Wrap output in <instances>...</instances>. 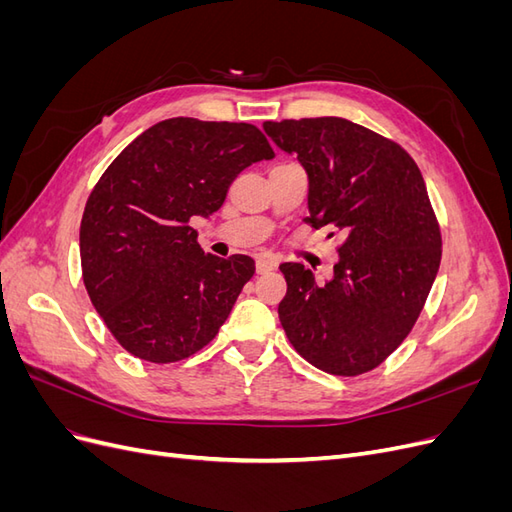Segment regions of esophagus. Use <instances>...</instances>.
I'll use <instances>...</instances> for the list:
<instances>
[{
  "label": "esophagus",
  "mask_w": 512,
  "mask_h": 512,
  "mask_svg": "<svg viewBox=\"0 0 512 512\" xmlns=\"http://www.w3.org/2000/svg\"><path fill=\"white\" fill-rule=\"evenodd\" d=\"M271 269H275V258L273 256H258L256 258V271L258 273H267V271H271Z\"/></svg>",
  "instance_id": "34e87169"
}]
</instances>
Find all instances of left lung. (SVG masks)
<instances>
[{
  "label": "left lung",
  "mask_w": 512,
  "mask_h": 512,
  "mask_svg": "<svg viewBox=\"0 0 512 512\" xmlns=\"http://www.w3.org/2000/svg\"><path fill=\"white\" fill-rule=\"evenodd\" d=\"M265 132L307 170L305 224L344 237L324 286L312 269L282 262V327L314 367L365 374L408 337L440 269V224L421 170L391 138L342 117L265 121Z\"/></svg>",
  "instance_id": "obj_1"
}]
</instances>
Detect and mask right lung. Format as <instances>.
<instances>
[{
	"mask_svg": "<svg viewBox=\"0 0 512 512\" xmlns=\"http://www.w3.org/2000/svg\"><path fill=\"white\" fill-rule=\"evenodd\" d=\"M275 156L252 123L164 119L111 162L81 220L91 303L130 354L175 363L218 335L254 260L203 252L190 226L215 213L243 168Z\"/></svg>",
	"mask_w": 512,
	"mask_h": 512,
	"instance_id": "1",
	"label": "right lung"
}]
</instances>
